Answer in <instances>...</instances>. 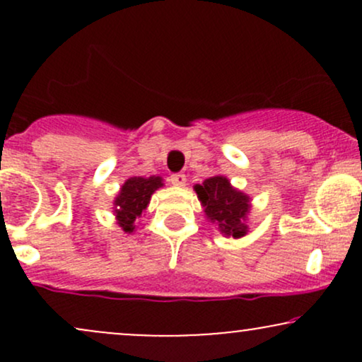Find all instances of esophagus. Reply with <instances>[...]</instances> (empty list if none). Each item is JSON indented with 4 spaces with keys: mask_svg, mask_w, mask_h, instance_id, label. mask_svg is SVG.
Returning a JSON list of instances; mask_svg holds the SVG:
<instances>
[{
    "mask_svg": "<svg viewBox=\"0 0 362 362\" xmlns=\"http://www.w3.org/2000/svg\"><path fill=\"white\" fill-rule=\"evenodd\" d=\"M170 182H172L173 185L182 187V185H185L187 178H185L184 173H172V175H170Z\"/></svg>",
    "mask_w": 362,
    "mask_h": 362,
    "instance_id": "obj_1",
    "label": "esophagus"
}]
</instances>
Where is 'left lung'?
<instances>
[{
	"label": "left lung",
	"mask_w": 362,
	"mask_h": 362,
	"mask_svg": "<svg viewBox=\"0 0 362 362\" xmlns=\"http://www.w3.org/2000/svg\"><path fill=\"white\" fill-rule=\"evenodd\" d=\"M194 189L199 201L206 207V216L218 224L224 235L240 238L247 233L245 218L250 209V199L233 189L228 178L221 175L211 177Z\"/></svg>",
	"instance_id": "8db88e82"
}]
</instances>
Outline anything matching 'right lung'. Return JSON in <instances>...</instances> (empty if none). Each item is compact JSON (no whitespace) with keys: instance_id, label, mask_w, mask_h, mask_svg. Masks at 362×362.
Masks as SVG:
<instances>
[{"instance_id":"obj_1","label":"right lung","mask_w":362,"mask_h":362,"mask_svg":"<svg viewBox=\"0 0 362 362\" xmlns=\"http://www.w3.org/2000/svg\"><path fill=\"white\" fill-rule=\"evenodd\" d=\"M163 185L160 177H131L122 185L120 192L115 199V216H117L119 226L124 231L132 233L134 231V221L146 209L153 192Z\"/></svg>"}]
</instances>
